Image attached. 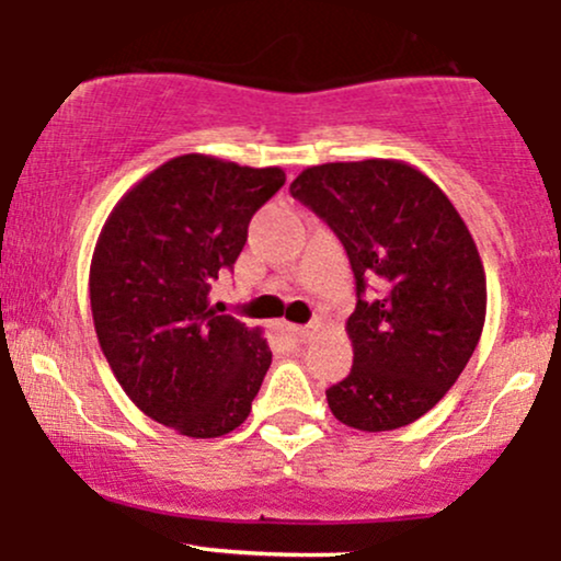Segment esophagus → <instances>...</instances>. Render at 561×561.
Instances as JSON below:
<instances>
[{
  "label": "esophagus",
  "mask_w": 561,
  "mask_h": 561,
  "mask_svg": "<svg viewBox=\"0 0 561 561\" xmlns=\"http://www.w3.org/2000/svg\"><path fill=\"white\" fill-rule=\"evenodd\" d=\"M285 330L293 334V337H298V340H308L313 334V330H317V327H300V324H287Z\"/></svg>",
  "instance_id": "obj_1"
}]
</instances>
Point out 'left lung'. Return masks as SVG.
Returning <instances> with one entry per match:
<instances>
[{
    "label": "left lung",
    "mask_w": 561,
    "mask_h": 561,
    "mask_svg": "<svg viewBox=\"0 0 561 561\" xmlns=\"http://www.w3.org/2000/svg\"><path fill=\"white\" fill-rule=\"evenodd\" d=\"M289 195L337 234L356 276L353 369L327 390L332 414L364 433L416 422L465 371L485 324V272L467 224L401 160L311 165Z\"/></svg>",
    "instance_id": "1"
}]
</instances>
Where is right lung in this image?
Wrapping results in <instances>:
<instances>
[{"label": "right lung", "mask_w": 561, "mask_h": 561, "mask_svg": "<svg viewBox=\"0 0 561 561\" xmlns=\"http://www.w3.org/2000/svg\"><path fill=\"white\" fill-rule=\"evenodd\" d=\"M282 184L276 165L179 156L134 184L100 231L89 298L102 353L126 396L186 437L240 427L272 366L259 327L216 313L208 295Z\"/></svg>", "instance_id": "1"}]
</instances>
